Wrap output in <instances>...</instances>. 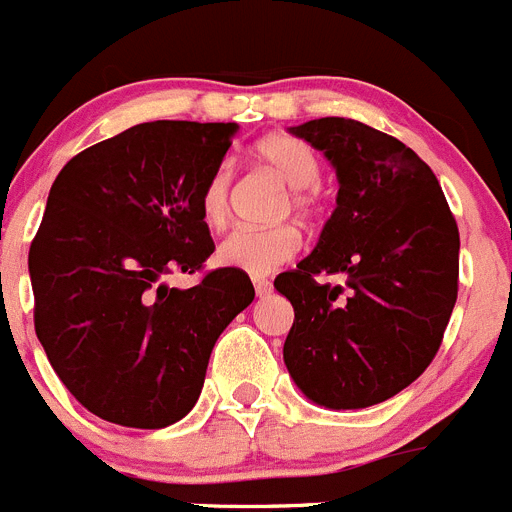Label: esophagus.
I'll return each mask as SVG.
<instances>
[{
	"instance_id": "obj_1",
	"label": "esophagus",
	"mask_w": 512,
	"mask_h": 512,
	"mask_svg": "<svg viewBox=\"0 0 512 512\" xmlns=\"http://www.w3.org/2000/svg\"><path fill=\"white\" fill-rule=\"evenodd\" d=\"M253 289H256V295L264 297L271 292V282L266 277H253Z\"/></svg>"
}]
</instances>
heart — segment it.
Listing matches in <instances>:
<instances>
[{"instance_id":"obj_1","label":"heart","mask_w":512,"mask_h":512,"mask_svg":"<svg viewBox=\"0 0 512 512\" xmlns=\"http://www.w3.org/2000/svg\"><path fill=\"white\" fill-rule=\"evenodd\" d=\"M253 158L287 184L282 212L292 210L305 223L323 212V189L318 184L323 164L305 140L287 133L266 135L253 146ZM230 182H233V169L225 161H220L202 182L197 207L210 228H220L228 220ZM300 246L302 235L292 223H279L271 228H235L217 248V261L230 269L261 277L295 259Z\"/></svg>"}]
</instances>
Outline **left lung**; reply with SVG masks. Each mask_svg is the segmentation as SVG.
<instances>
[{"instance_id":"1","label":"left lung","mask_w":512,"mask_h":512,"mask_svg":"<svg viewBox=\"0 0 512 512\" xmlns=\"http://www.w3.org/2000/svg\"><path fill=\"white\" fill-rule=\"evenodd\" d=\"M292 133L338 171V207L315 251L274 279L295 307L284 364L333 410L390 400L428 369L459 292V228L431 166L392 135L346 117ZM318 273H346L320 285Z\"/></svg>"}]
</instances>
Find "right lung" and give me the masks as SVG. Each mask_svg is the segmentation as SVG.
<instances>
[{
	"label": "right lung",
	"mask_w": 512,
	"mask_h": 512,
	"mask_svg": "<svg viewBox=\"0 0 512 512\" xmlns=\"http://www.w3.org/2000/svg\"><path fill=\"white\" fill-rule=\"evenodd\" d=\"M235 122H140L76 153L30 243L35 333L66 390L102 420L164 428L200 397L217 336L253 302L241 269H210L197 207ZM174 270L200 273L169 288Z\"/></svg>",
	"instance_id": "add662e5"
}]
</instances>
